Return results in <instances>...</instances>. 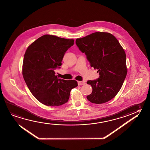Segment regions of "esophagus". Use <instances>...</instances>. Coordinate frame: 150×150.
<instances>
[{"label":"esophagus","instance_id":"obj_1","mask_svg":"<svg viewBox=\"0 0 150 150\" xmlns=\"http://www.w3.org/2000/svg\"><path fill=\"white\" fill-rule=\"evenodd\" d=\"M78 85L79 86H82V85H83V84H85L86 83L83 81H78Z\"/></svg>","mask_w":150,"mask_h":150}]
</instances>
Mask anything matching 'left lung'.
<instances>
[{"instance_id":"1","label":"left lung","mask_w":150,"mask_h":150,"mask_svg":"<svg viewBox=\"0 0 150 150\" xmlns=\"http://www.w3.org/2000/svg\"><path fill=\"white\" fill-rule=\"evenodd\" d=\"M76 43L100 75L98 79L87 81L92 92L86 98L96 104L109 101L119 92L127 74L124 49L113 35L104 32L78 38Z\"/></svg>"}]
</instances>
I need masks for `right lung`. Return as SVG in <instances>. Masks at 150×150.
<instances>
[{
	"mask_svg": "<svg viewBox=\"0 0 150 150\" xmlns=\"http://www.w3.org/2000/svg\"><path fill=\"white\" fill-rule=\"evenodd\" d=\"M74 39L45 35L29 46L23 60V76L33 96L47 106H59L68 101L76 80L58 79L55 70L61 66L67 50Z\"/></svg>",
	"mask_w": 150,
	"mask_h": 150,
	"instance_id": "obj_1",
	"label": "right lung"
}]
</instances>
